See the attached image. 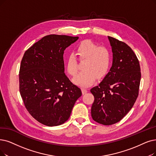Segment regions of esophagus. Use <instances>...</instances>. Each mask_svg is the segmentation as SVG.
<instances>
[{
	"label": "esophagus",
	"mask_w": 156,
	"mask_h": 156,
	"mask_svg": "<svg viewBox=\"0 0 156 156\" xmlns=\"http://www.w3.org/2000/svg\"><path fill=\"white\" fill-rule=\"evenodd\" d=\"M87 92H88V90H87L86 88H82V93L83 94H85V93H86Z\"/></svg>",
	"instance_id": "obj_1"
}]
</instances>
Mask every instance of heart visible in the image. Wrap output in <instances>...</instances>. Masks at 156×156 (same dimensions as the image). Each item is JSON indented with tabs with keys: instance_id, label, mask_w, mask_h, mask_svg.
<instances>
[{
	"instance_id": "1",
	"label": "heart",
	"mask_w": 156,
	"mask_h": 156,
	"mask_svg": "<svg viewBox=\"0 0 156 156\" xmlns=\"http://www.w3.org/2000/svg\"><path fill=\"white\" fill-rule=\"evenodd\" d=\"M85 59L83 65L84 71L73 79V83L80 86H87L95 81L97 76L102 77L108 72L111 66V57L109 50L104 47H98L90 40L82 41L77 46L75 54L68 55L66 69L68 73L75 76L77 73V60Z\"/></svg>"
}]
</instances>
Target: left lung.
<instances>
[{"label":"left lung","instance_id":"1","mask_svg":"<svg viewBox=\"0 0 156 156\" xmlns=\"http://www.w3.org/2000/svg\"><path fill=\"white\" fill-rule=\"evenodd\" d=\"M113 64L108 73L90 91L94 96L91 114L104 126L120 122L131 109L138 96L141 80L139 61L126 43L108 36Z\"/></svg>","mask_w":156,"mask_h":156}]
</instances>
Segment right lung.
Segmentation results:
<instances>
[{
  "mask_svg": "<svg viewBox=\"0 0 156 156\" xmlns=\"http://www.w3.org/2000/svg\"><path fill=\"white\" fill-rule=\"evenodd\" d=\"M79 37L50 34L24 53L19 89L27 110L43 125H61L69 118L81 90L65 73L64 51Z\"/></svg>",
  "mask_w": 156,
  "mask_h": 156,
  "instance_id": "obj_1",
  "label": "right lung"
}]
</instances>
